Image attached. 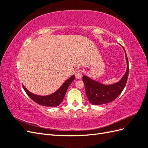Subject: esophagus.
Segmentation results:
<instances>
[{
  "instance_id": "esophagus-1",
  "label": "esophagus",
  "mask_w": 148,
  "mask_h": 148,
  "mask_svg": "<svg viewBox=\"0 0 148 148\" xmlns=\"http://www.w3.org/2000/svg\"><path fill=\"white\" fill-rule=\"evenodd\" d=\"M76 78L77 79H81L82 76V70H77L75 73Z\"/></svg>"
}]
</instances>
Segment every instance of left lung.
<instances>
[{
    "instance_id": "left-lung-1",
    "label": "left lung",
    "mask_w": 148,
    "mask_h": 148,
    "mask_svg": "<svg viewBox=\"0 0 148 148\" xmlns=\"http://www.w3.org/2000/svg\"><path fill=\"white\" fill-rule=\"evenodd\" d=\"M125 53L127 65V70L119 82L107 85L92 79L87 76L84 75L83 77L86 96L88 101L92 104L101 105L113 101L123 90L127 82L129 71L128 60L125 51Z\"/></svg>"
}]
</instances>
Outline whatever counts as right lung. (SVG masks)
I'll return each instance as SVG.
<instances>
[{
  "instance_id": "right-lung-1",
  "label": "right lung",
  "mask_w": 148,
  "mask_h": 148,
  "mask_svg": "<svg viewBox=\"0 0 148 148\" xmlns=\"http://www.w3.org/2000/svg\"><path fill=\"white\" fill-rule=\"evenodd\" d=\"M75 78V75H72L69 79H67L56 92L47 96H39L34 95V94L29 91L23 86V84H22V86H23L24 90L28 96L35 102L38 103V104L46 107H57L61 104V102L63 101L67 89L69 88Z\"/></svg>"
}]
</instances>
